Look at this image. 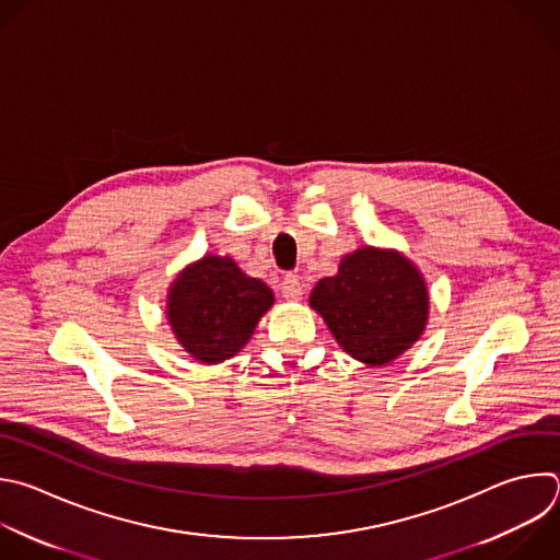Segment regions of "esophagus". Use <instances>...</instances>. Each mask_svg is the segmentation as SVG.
Returning a JSON list of instances; mask_svg holds the SVG:
<instances>
[{"instance_id":"obj_1","label":"esophagus","mask_w":560,"mask_h":560,"mask_svg":"<svg viewBox=\"0 0 560 560\" xmlns=\"http://www.w3.org/2000/svg\"><path fill=\"white\" fill-rule=\"evenodd\" d=\"M281 294H283V299H288V301H301V299H303V283L299 281V277L288 275V277L281 281Z\"/></svg>"}]
</instances>
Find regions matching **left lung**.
I'll return each mask as SVG.
<instances>
[{"instance_id": "obj_1", "label": "left lung", "mask_w": 560, "mask_h": 560, "mask_svg": "<svg viewBox=\"0 0 560 560\" xmlns=\"http://www.w3.org/2000/svg\"><path fill=\"white\" fill-rule=\"evenodd\" d=\"M310 307L351 358L383 366L420 340L431 296L424 275L400 250L362 246L314 285Z\"/></svg>"}]
</instances>
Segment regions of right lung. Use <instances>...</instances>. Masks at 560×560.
<instances>
[{
  "instance_id": "1",
  "label": "right lung",
  "mask_w": 560,
  "mask_h": 560,
  "mask_svg": "<svg viewBox=\"0 0 560 560\" xmlns=\"http://www.w3.org/2000/svg\"><path fill=\"white\" fill-rule=\"evenodd\" d=\"M272 305V290L235 259L205 255L177 272L164 314L186 353L202 364H220L244 349Z\"/></svg>"
}]
</instances>
